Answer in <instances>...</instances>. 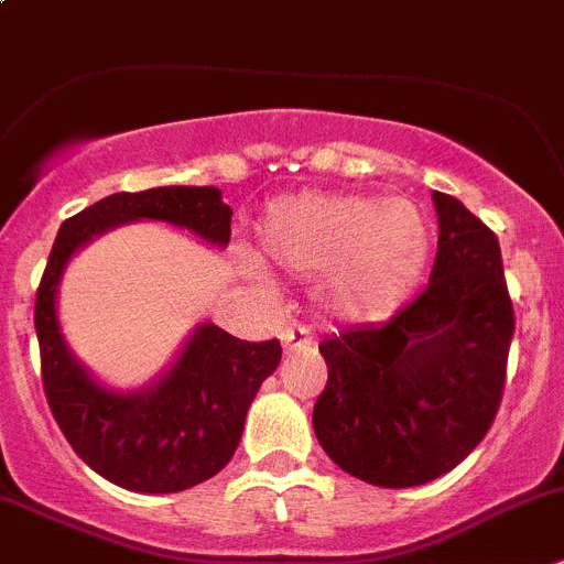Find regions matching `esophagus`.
Instances as JSON below:
<instances>
[{
	"label": "esophagus",
	"mask_w": 564,
	"mask_h": 564,
	"mask_svg": "<svg viewBox=\"0 0 564 564\" xmlns=\"http://www.w3.org/2000/svg\"><path fill=\"white\" fill-rule=\"evenodd\" d=\"M281 341L286 354H294V350H300V347L312 345L314 336L306 325H286V328L281 330Z\"/></svg>",
	"instance_id": "esophagus-1"
}]
</instances>
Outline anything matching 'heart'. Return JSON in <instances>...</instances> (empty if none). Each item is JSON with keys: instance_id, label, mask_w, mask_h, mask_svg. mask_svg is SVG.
<instances>
[{"instance_id": "1", "label": "heart", "mask_w": 564, "mask_h": 564, "mask_svg": "<svg viewBox=\"0 0 564 564\" xmlns=\"http://www.w3.org/2000/svg\"><path fill=\"white\" fill-rule=\"evenodd\" d=\"M261 247L281 270H323V297L339 317L376 319L423 281L431 225L423 208L403 197L289 194L267 208Z\"/></svg>"}]
</instances>
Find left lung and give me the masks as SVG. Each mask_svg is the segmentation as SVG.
I'll list each match as a JSON object with an SVG mask.
<instances>
[{
    "mask_svg": "<svg viewBox=\"0 0 564 564\" xmlns=\"http://www.w3.org/2000/svg\"><path fill=\"white\" fill-rule=\"evenodd\" d=\"M440 241L423 292L387 323L319 341L328 381L314 434L345 473L387 489L454 470L489 431L507 383L514 308L498 236L434 192Z\"/></svg>",
    "mask_w": 564,
    "mask_h": 564,
    "instance_id": "1",
    "label": "left lung"
}]
</instances>
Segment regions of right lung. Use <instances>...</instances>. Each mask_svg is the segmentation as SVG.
Instances as JSON below:
<instances>
[{
	"label": "right lung",
	"mask_w": 564,
	"mask_h": 564,
	"mask_svg": "<svg viewBox=\"0 0 564 564\" xmlns=\"http://www.w3.org/2000/svg\"><path fill=\"white\" fill-rule=\"evenodd\" d=\"M230 217L214 186L110 194L61 225L41 275L35 334L52 417L91 470L133 492H181L228 465L258 387L281 361V341H241L217 325H199L161 383L116 394L94 383L63 345L57 281L77 247L119 223L161 219L223 247L230 241Z\"/></svg>",
	"instance_id": "right-lung-1"
}]
</instances>
